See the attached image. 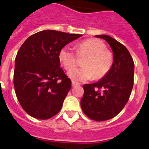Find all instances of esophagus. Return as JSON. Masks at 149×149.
Wrapping results in <instances>:
<instances>
[{"mask_svg": "<svg viewBox=\"0 0 149 149\" xmlns=\"http://www.w3.org/2000/svg\"><path fill=\"white\" fill-rule=\"evenodd\" d=\"M72 86H77V85H80V84H78V83L75 82V81H72Z\"/></svg>", "mask_w": 149, "mask_h": 149, "instance_id": "esophagus-1", "label": "esophagus"}]
</instances>
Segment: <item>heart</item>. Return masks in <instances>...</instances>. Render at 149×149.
<instances>
[{
    "label": "heart",
    "mask_w": 149,
    "mask_h": 149,
    "mask_svg": "<svg viewBox=\"0 0 149 149\" xmlns=\"http://www.w3.org/2000/svg\"><path fill=\"white\" fill-rule=\"evenodd\" d=\"M76 53L69 47L65 46L59 52V60L65 69L71 70L77 65V57L83 59V67L72 70L68 75L74 81H85L93 78L101 79L106 76L113 63L110 51L105 49V45L97 39H88L75 47ZM78 56L77 57V56Z\"/></svg>",
    "instance_id": "1"
}]
</instances>
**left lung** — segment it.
Wrapping results in <instances>:
<instances>
[{
	"label": "left lung",
	"mask_w": 149,
	"mask_h": 149,
	"mask_svg": "<svg viewBox=\"0 0 149 149\" xmlns=\"http://www.w3.org/2000/svg\"><path fill=\"white\" fill-rule=\"evenodd\" d=\"M110 45L113 63L106 76L97 83L84 84L81 101L83 112L97 122L108 120L122 111L134 86V63L125 45L107 35H98Z\"/></svg>",
	"instance_id": "obj_1"
}]
</instances>
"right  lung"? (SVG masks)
<instances>
[{
    "mask_svg": "<svg viewBox=\"0 0 149 149\" xmlns=\"http://www.w3.org/2000/svg\"><path fill=\"white\" fill-rule=\"evenodd\" d=\"M81 36L46 30L30 36L21 46L13 83L17 98L27 114L48 119L61 110L72 86L60 67L59 52Z\"/></svg>",
    "mask_w": 149,
    "mask_h": 149,
    "instance_id": "add662e5",
    "label": "right lung"
}]
</instances>
